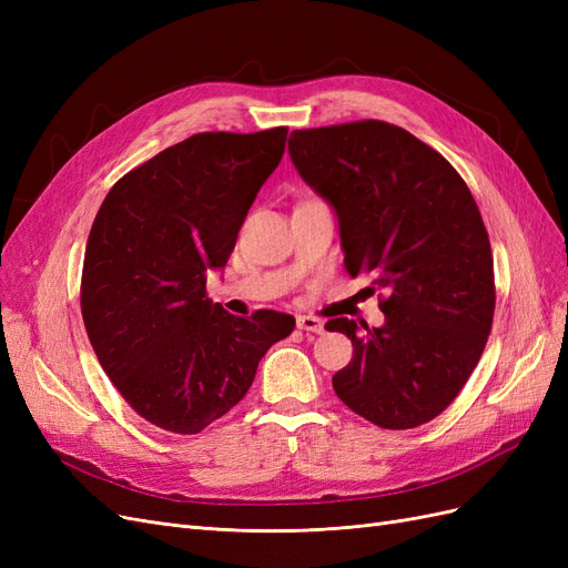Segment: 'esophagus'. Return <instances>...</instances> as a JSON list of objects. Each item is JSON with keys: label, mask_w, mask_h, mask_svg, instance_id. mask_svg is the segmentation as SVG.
<instances>
[{"label": "esophagus", "mask_w": 568, "mask_h": 568, "mask_svg": "<svg viewBox=\"0 0 568 568\" xmlns=\"http://www.w3.org/2000/svg\"><path fill=\"white\" fill-rule=\"evenodd\" d=\"M296 324H298V329L313 332V334H322L324 332V322L320 317H313V315H298Z\"/></svg>", "instance_id": "1"}]
</instances>
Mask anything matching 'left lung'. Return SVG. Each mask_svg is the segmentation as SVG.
<instances>
[{"label":"left lung","mask_w":568,"mask_h":568,"mask_svg":"<svg viewBox=\"0 0 568 568\" xmlns=\"http://www.w3.org/2000/svg\"><path fill=\"white\" fill-rule=\"evenodd\" d=\"M288 156L338 217L343 265L384 291L386 322H326L353 359L334 390L382 428L432 422L467 384L493 326V253L457 170L384 120L294 130Z\"/></svg>","instance_id":"8db88e82"}]
</instances>
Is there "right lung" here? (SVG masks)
Returning <instances> with one entry per match:
<instances>
[{"label": "right lung", "mask_w": 568, "mask_h": 568, "mask_svg": "<svg viewBox=\"0 0 568 568\" xmlns=\"http://www.w3.org/2000/svg\"><path fill=\"white\" fill-rule=\"evenodd\" d=\"M286 132L189 136L120 178L94 217L84 329L118 393L165 432L192 436L227 415L267 348L294 332L291 315L234 317L205 298V274L227 265Z\"/></svg>", "instance_id": "add662e5"}]
</instances>
